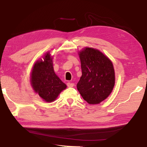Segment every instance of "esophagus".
<instances>
[{"label":"esophagus","mask_w":147,"mask_h":147,"mask_svg":"<svg viewBox=\"0 0 147 147\" xmlns=\"http://www.w3.org/2000/svg\"><path fill=\"white\" fill-rule=\"evenodd\" d=\"M75 85H74V83H69L68 82V83H67V86H68V87L70 88V87H73V86Z\"/></svg>","instance_id":"34e87169"}]
</instances>
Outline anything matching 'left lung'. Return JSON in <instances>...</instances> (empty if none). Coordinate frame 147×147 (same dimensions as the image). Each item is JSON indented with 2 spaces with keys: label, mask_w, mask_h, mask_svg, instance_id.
Masks as SVG:
<instances>
[{
  "label": "left lung",
  "mask_w": 147,
  "mask_h": 147,
  "mask_svg": "<svg viewBox=\"0 0 147 147\" xmlns=\"http://www.w3.org/2000/svg\"><path fill=\"white\" fill-rule=\"evenodd\" d=\"M82 76L77 88L89 104H98L110 95L115 83L112 62L100 50L85 47L78 52Z\"/></svg>",
  "instance_id": "left-lung-1"
}]
</instances>
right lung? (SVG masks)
<instances>
[{
	"instance_id": "right-lung-1",
	"label": "right lung",
	"mask_w": 147,
	"mask_h": 147,
	"mask_svg": "<svg viewBox=\"0 0 147 147\" xmlns=\"http://www.w3.org/2000/svg\"><path fill=\"white\" fill-rule=\"evenodd\" d=\"M53 59L50 52H47L35 62L30 73L32 89L46 102H54L67 87L55 74Z\"/></svg>"
}]
</instances>
